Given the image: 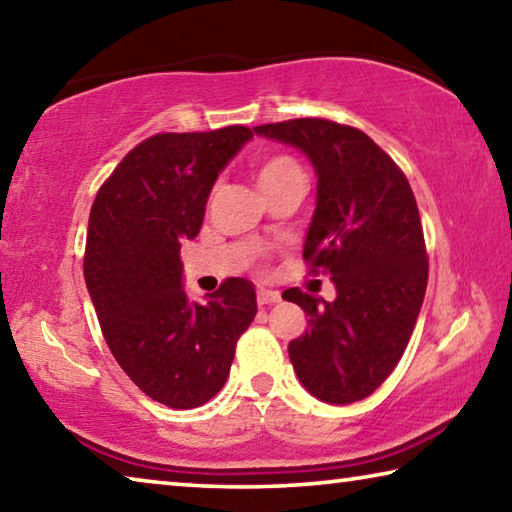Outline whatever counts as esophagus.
<instances>
[{
	"label": "esophagus",
	"mask_w": 512,
	"mask_h": 512,
	"mask_svg": "<svg viewBox=\"0 0 512 512\" xmlns=\"http://www.w3.org/2000/svg\"><path fill=\"white\" fill-rule=\"evenodd\" d=\"M282 298H280V293L277 291H259L257 293V305L259 307H266V305H275V302H280Z\"/></svg>",
	"instance_id": "34e87169"
}]
</instances>
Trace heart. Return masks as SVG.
Returning <instances> with one entry per match:
<instances>
[{
  "instance_id": "heart-1",
  "label": "heart",
  "mask_w": 512,
  "mask_h": 512,
  "mask_svg": "<svg viewBox=\"0 0 512 512\" xmlns=\"http://www.w3.org/2000/svg\"><path fill=\"white\" fill-rule=\"evenodd\" d=\"M291 173H302L298 162L289 158V155H271V158H266L262 164L257 167V185L259 189H266L275 183H280V180L289 178Z\"/></svg>"
}]
</instances>
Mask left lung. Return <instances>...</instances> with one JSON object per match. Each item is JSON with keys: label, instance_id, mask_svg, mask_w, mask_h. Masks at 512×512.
<instances>
[{"label": "left lung", "instance_id": "obj_1", "mask_svg": "<svg viewBox=\"0 0 512 512\" xmlns=\"http://www.w3.org/2000/svg\"><path fill=\"white\" fill-rule=\"evenodd\" d=\"M253 131L302 151L314 167L316 210L302 255L336 287L332 302L300 289L282 293L309 316L307 332L289 343L293 370L320 402H359L402 359L427 291V250L411 185L352 126L291 119Z\"/></svg>", "mask_w": 512, "mask_h": 512}]
</instances>
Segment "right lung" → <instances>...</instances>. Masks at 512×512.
Wrapping results in <instances>:
<instances>
[{
  "label": "right lung",
  "mask_w": 512,
  "mask_h": 512,
  "mask_svg": "<svg viewBox=\"0 0 512 512\" xmlns=\"http://www.w3.org/2000/svg\"><path fill=\"white\" fill-rule=\"evenodd\" d=\"M248 140L246 126L153 135L92 203L83 273L103 339L133 384L171 409H196L221 391L257 314L244 277L189 300L180 262V241L201 232L216 178Z\"/></svg>",
  "instance_id": "add662e5"
}]
</instances>
